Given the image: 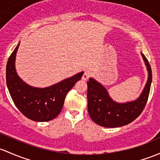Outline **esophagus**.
I'll use <instances>...</instances> for the list:
<instances>
[{
	"label": "esophagus",
	"instance_id": "esophagus-1",
	"mask_svg": "<svg viewBox=\"0 0 160 160\" xmlns=\"http://www.w3.org/2000/svg\"><path fill=\"white\" fill-rule=\"evenodd\" d=\"M89 77H90V73H89V72L85 70L84 73H83V77H82V79H83V80H87L89 79Z\"/></svg>",
	"mask_w": 160,
	"mask_h": 160
}]
</instances>
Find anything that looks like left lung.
I'll use <instances>...</instances> for the list:
<instances>
[{
    "label": "left lung",
    "mask_w": 160,
    "mask_h": 160,
    "mask_svg": "<svg viewBox=\"0 0 160 160\" xmlns=\"http://www.w3.org/2000/svg\"><path fill=\"white\" fill-rule=\"evenodd\" d=\"M147 67L149 77L145 88L137 100L126 103L114 102L107 90L93 78L87 82V108L94 122L107 128H115L130 123L142 113L147 104L151 82L152 70L149 61L142 53Z\"/></svg>",
    "instance_id": "obj_1"
}]
</instances>
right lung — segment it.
I'll return each instance as SVG.
<instances>
[{
    "label": "right lung",
    "mask_w": 160,
    "mask_h": 160,
    "mask_svg": "<svg viewBox=\"0 0 160 160\" xmlns=\"http://www.w3.org/2000/svg\"><path fill=\"white\" fill-rule=\"evenodd\" d=\"M18 43L8 59L6 67V81L13 102L21 113L30 120L47 122L60 114L67 93L81 79L83 72L47 88L28 86L19 78L14 67Z\"/></svg>",
    "instance_id": "obj_1"
}]
</instances>
